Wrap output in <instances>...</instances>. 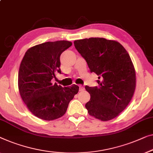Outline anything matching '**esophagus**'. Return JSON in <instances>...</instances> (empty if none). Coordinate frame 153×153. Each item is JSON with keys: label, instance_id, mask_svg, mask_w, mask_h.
<instances>
[{"label": "esophagus", "instance_id": "obj_1", "mask_svg": "<svg viewBox=\"0 0 153 153\" xmlns=\"http://www.w3.org/2000/svg\"><path fill=\"white\" fill-rule=\"evenodd\" d=\"M79 91H83V90H85V88H84L83 85H79Z\"/></svg>", "mask_w": 153, "mask_h": 153}]
</instances>
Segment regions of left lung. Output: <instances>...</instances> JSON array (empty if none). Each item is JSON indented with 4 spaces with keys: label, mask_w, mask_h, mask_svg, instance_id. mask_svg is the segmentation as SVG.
<instances>
[{
    "label": "left lung",
    "mask_w": 153,
    "mask_h": 153,
    "mask_svg": "<svg viewBox=\"0 0 153 153\" xmlns=\"http://www.w3.org/2000/svg\"><path fill=\"white\" fill-rule=\"evenodd\" d=\"M74 44L90 72L99 76L98 86L85 87L90 94L85 104L88 114L103 121L111 120L127 107L134 94L136 74L131 59L116 41L90 38Z\"/></svg>",
    "instance_id": "8db88e82"
}]
</instances>
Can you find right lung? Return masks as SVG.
<instances>
[{
	"mask_svg": "<svg viewBox=\"0 0 153 153\" xmlns=\"http://www.w3.org/2000/svg\"><path fill=\"white\" fill-rule=\"evenodd\" d=\"M72 45L68 41L46 42L27 50L20 65L18 85L20 94L35 116L52 121L63 116L79 86L63 88L52 83L61 73L60 56Z\"/></svg>",
	"mask_w": 153,
	"mask_h": 153,
	"instance_id": "add662e5",
	"label": "right lung"
}]
</instances>
